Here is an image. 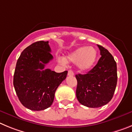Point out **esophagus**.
I'll return each instance as SVG.
<instances>
[{
    "label": "esophagus",
    "instance_id": "esophagus-1",
    "mask_svg": "<svg viewBox=\"0 0 132 132\" xmlns=\"http://www.w3.org/2000/svg\"><path fill=\"white\" fill-rule=\"evenodd\" d=\"M73 74L74 73H73V71L72 70H69L68 72V75L69 76H73Z\"/></svg>",
    "mask_w": 132,
    "mask_h": 132
}]
</instances>
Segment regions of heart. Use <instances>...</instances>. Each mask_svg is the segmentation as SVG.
Listing matches in <instances>:
<instances>
[{
  "label": "heart",
  "instance_id": "1",
  "mask_svg": "<svg viewBox=\"0 0 132 132\" xmlns=\"http://www.w3.org/2000/svg\"><path fill=\"white\" fill-rule=\"evenodd\" d=\"M97 59V51L93 47H80L69 54L65 60L72 63H77L78 68L80 71L89 70L95 64ZM63 59L59 61L64 63Z\"/></svg>",
  "mask_w": 132,
  "mask_h": 132
}]
</instances>
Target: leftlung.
<instances>
[{"label":"left lung","mask_w":132,"mask_h":132,"mask_svg":"<svg viewBox=\"0 0 132 132\" xmlns=\"http://www.w3.org/2000/svg\"><path fill=\"white\" fill-rule=\"evenodd\" d=\"M101 58L86 74L76 75L78 85L76 97L81 104L98 108L107 104L114 93L117 84V67L113 56L101 45Z\"/></svg>","instance_id":"8db88e82"}]
</instances>
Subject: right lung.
<instances>
[{
	"mask_svg": "<svg viewBox=\"0 0 132 132\" xmlns=\"http://www.w3.org/2000/svg\"><path fill=\"white\" fill-rule=\"evenodd\" d=\"M48 41H37L23 50L16 63L14 89L19 100L31 110H43L53 104L58 87L68 71L56 73L44 69L53 56Z\"/></svg>",
	"mask_w": 132,
	"mask_h": 132,
	"instance_id": "add662e5",
	"label": "right lung"
}]
</instances>
